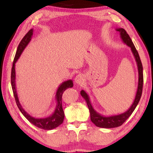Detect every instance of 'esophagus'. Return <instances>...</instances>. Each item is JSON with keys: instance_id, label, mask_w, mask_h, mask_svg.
<instances>
[{"instance_id": "1", "label": "esophagus", "mask_w": 153, "mask_h": 153, "mask_svg": "<svg viewBox=\"0 0 153 153\" xmlns=\"http://www.w3.org/2000/svg\"><path fill=\"white\" fill-rule=\"evenodd\" d=\"M84 82V77L82 74H78L77 76L75 77V82L77 84H82Z\"/></svg>"}]
</instances>
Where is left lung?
I'll return each instance as SVG.
<instances>
[{"instance_id":"obj_1","label":"left lung","mask_w":153,"mask_h":153,"mask_svg":"<svg viewBox=\"0 0 153 153\" xmlns=\"http://www.w3.org/2000/svg\"><path fill=\"white\" fill-rule=\"evenodd\" d=\"M116 31L120 32V38L121 40L123 41L124 44H126L127 46H128L131 48V51L132 52L133 55L135 58V60L138 67V88H137L136 94L135 98L131 105V107L128 108V111L123 113L118 114V115H110V116H105L102 115L99 113H98L94 108L90 102V97L88 94L82 90L80 92V94L84 98L87 103L88 107L90 114V120L96 126L102 128H117L122 125L125 121L128 120V118L131 115L133 111L135 109L136 106L138 105V102L140 99L142 92V87H143V68H142V62L140 59L138 51H136L135 46L131 41L129 36L127 33L126 31L123 28H116Z\"/></svg>"}]
</instances>
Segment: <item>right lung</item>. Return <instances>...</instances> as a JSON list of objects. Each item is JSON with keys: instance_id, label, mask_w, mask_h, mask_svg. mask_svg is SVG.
Wrapping results in <instances>:
<instances>
[{"instance_id": "1", "label": "right lung", "mask_w": 153, "mask_h": 153, "mask_svg": "<svg viewBox=\"0 0 153 153\" xmlns=\"http://www.w3.org/2000/svg\"><path fill=\"white\" fill-rule=\"evenodd\" d=\"M33 29H31L29 32L25 34L24 37L23 38V39L21 41L19 46H18L17 47L11 69V86L17 107L19 108L21 112H22V113L24 115V117L26 118L31 123H32L33 126L38 127V128H39L40 129H45V130H51V129L57 128L59 126H60L61 124L63 123V122L65 114L63 107H62V95H63L64 91L66 89L69 88L73 87L74 84L73 81H72L71 79H69L67 80V81L63 82L59 85L55 95V99L56 102L55 109L53 113L51 115L48 116V117L45 118H35L32 117V116H31L30 114H28L26 111L24 109V108L22 107V105H21V103L19 102L17 93L16 84H15V77H16V75H15V63H16V62L20 57L21 55H22L23 51H24L25 47H26L28 44H29L31 41V39H32V37L33 36Z\"/></svg>"}]
</instances>
